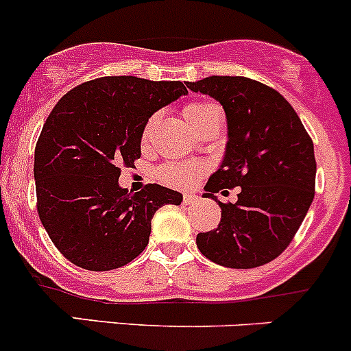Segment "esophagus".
I'll use <instances>...</instances> for the list:
<instances>
[{
  "label": "esophagus",
  "mask_w": 351,
  "mask_h": 351,
  "mask_svg": "<svg viewBox=\"0 0 351 351\" xmlns=\"http://www.w3.org/2000/svg\"><path fill=\"white\" fill-rule=\"evenodd\" d=\"M200 200L197 195H193V193H185L183 195V204L185 205H192V204H197V202Z\"/></svg>",
  "instance_id": "obj_1"
}]
</instances>
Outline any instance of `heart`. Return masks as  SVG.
Segmentation results:
<instances>
[{
	"label": "heart",
	"instance_id": "1",
	"mask_svg": "<svg viewBox=\"0 0 351 351\" xmlns=\"http://www.w3.org/2000/svg\"><path fill=\"white\" fill-rule=\"evenodd\" d=\"M183 115H185L186 122L192 125V129H195L197 125H200L202 122H205L210 117L219 115V110L210 104H190L186 105L183 110ZM158 120V115L151 117L149 122H147L146 129H144V139H147L153 130L154 122ZM202 171V166L192 165V162H176V165H168L161 169L159 176H161L162 182H166L168 185L173 186H190L195 183Z\"/></svg>",
	"mask_w": 351,
	"mask_h": 351
}]
</instances>
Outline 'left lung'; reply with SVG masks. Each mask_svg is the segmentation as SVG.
I'll list each match as a JSON object with an SVG mask.
<instances>
[{
	"mask_svg": "<svg viewBox=\"0 0 351 351\" xmlns=\"http://www.w3.org/2000/svg\"><path fill=\"white\" fill-rule=\"evenodd\" d=\"M222 105L228 143L205 193L221 207L214 231L197 234L205 258L228 268L275 260L299 231L314 198V144L295 110L274 88L243 76H210L186 83ZM239 186L234 204L215 195Z\"/></svg>",
	"mask_w": 351,
	"mask_h": 351,
	"instance_id": "obj_1",
	"label": "left lung"
}]
</instances>
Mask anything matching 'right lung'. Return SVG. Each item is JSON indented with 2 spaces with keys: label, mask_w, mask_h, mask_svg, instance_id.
<instances>
[{
  "label": "right lung",
  "mask_w": 351,
  "mask_h": 351,
  "mask_svg": "<svg viewBox=\"0 0 351 351\" xmlns=\"http://www.w3.org/2000/svg\"><path fill=\"white\" fill-rule=\"evenodd\" d=\"M183 95L182 81L98 77L66 93L47 117L34 158L37 210L71 263L123 267L149 243L156 210L182 204V193L156 183L132 195L119 176L141 158L147 120Z\"/></svg>",
  "instance_id": "add662e5"
}]
</instances>
